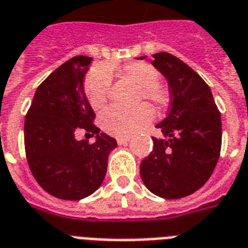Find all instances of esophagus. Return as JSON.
Masks as SVG:
<instances>
[{"mask_svg":"<svg viewBox=\"0 0 248 248\" xmlns=\"http://www.w3.org/2000/svg\"><path fill=\"white\" fill-rule=\"evenodd\" d=\"M118 144L119 146H125V144H128V142L130 140L129 137H122V138H118Z\"/></svg>","mask_w":248,"mask_h":248,"instance_id":"obj_1","label":"esophagus"}]
</instances>
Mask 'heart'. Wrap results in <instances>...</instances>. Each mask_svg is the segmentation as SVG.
Masks as SVG:
<instances>
[{
    "label": "heart",
    "mask_w": 248,
    "mask_h": 248,
    "mask_svg": "<svg viewBox=\"0 0 248 248\" xmlns=\"http://www.w3.org/2000/svg\"><path fill=\"white\" fill-rule=\"evenodd\" d=\"M119 74L129 79L138 87V101L147 100L157 110L165 108L169 104V92L160 83V73L151 64L134 61L119 69ZM111 84L110 69L100 66L88 74L84 91L88 102L94 110H101L108 102ZM154 118V112L147 105H140L132 110L112 108L102 114L101 126L111 136L129 137L146 126Z\"/></svg>",
    "instance_id": "1"
}]
</instances>
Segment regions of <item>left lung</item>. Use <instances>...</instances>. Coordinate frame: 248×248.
Returning <instances> with one entry per match:
<instances>
[{
    "mask_svg": "<svg viewBox=\"0 0 248 248\" xmlns=\"http://www.w3.org/2000/svg\"><path fill=\"white\" fill-rule=\"evenodd\" d=\"M151 64L168 80L171 102L168 116L156 125L164 137H152L154 148L140 162V178L154 195L182 199L202 187L217 166L220 112L205 80L178 57L158 52Z\"/></svg>",
    "mask_w": 248,
    "mask_h": 248,
    "instance_id": "1",
    "label": "left lung"
}]
</instances>
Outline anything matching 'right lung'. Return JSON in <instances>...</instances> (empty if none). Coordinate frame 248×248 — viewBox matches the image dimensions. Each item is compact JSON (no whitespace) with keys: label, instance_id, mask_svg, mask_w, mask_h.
I'll list each match as a JSON object with an SVG mask.
<instances>
[{"label":"right lung","instance_id":"1","mask_svg":"<svg viewBox=\"0 0 248 248\" xmlns=\"http://www.w3.org/2000/svg\"><path fill=\"white\" fill-rule=\"evenodd\" d=\"M92 57L75 56L37 88L24 123L25 154L38 184L61 200H82L98 189L108 157L118 143L93 124L94 111L84 93ZM96 136L94 144L75 140V132Z\"/></svg>","mask_w":248,"mask_h":248}]
</instances>
